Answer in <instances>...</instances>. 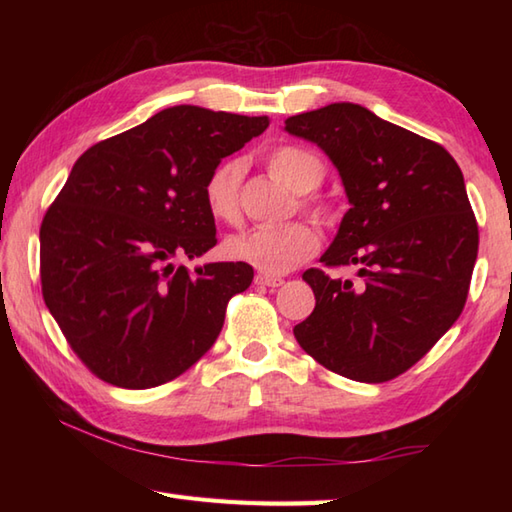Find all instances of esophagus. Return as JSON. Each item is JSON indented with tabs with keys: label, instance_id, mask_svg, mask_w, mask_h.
Masks as SVG:
<instances>
[{
	"label": "esophagus",
	"instance_id": "1",
	"mask_svg": "<svg viewBox=\"0 0 512 512\" xmlns=\"http://www.w3.org/2000/svg\"><path fill=\"white\" fill-rule=\"evenodd\" d=\"M255 284H259V286H268V288H279V286H284L286 281L281 279V277H275V275L259 273V275L255 277Z\"/></svg>",
	"mask_w": 512,
	"mask_h": 512
}]
</instances>
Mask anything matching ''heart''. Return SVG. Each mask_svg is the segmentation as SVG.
I'll use <instances>...</instances> for the list:
<instances>
[{"label": "heart", "mask_w": 512, "mask_h": 512, "mask_svg": "<svg viewBox=\"0 0 512 512\" xmlns=\"http://www.w3.org/2000/svg\"><path fill=\"white\" fill-rule=\"evenodd\" d=\"M270 176L295 193H310L325 178V165L319 154L297 145L275 147L266 156ZM244 167L239 160H224L204 182V204L217 222H239V184ZM303 204L328 220L330 204L306 198ZM319 248V233L306 222H290L279 228H253V231L228 237L226 253L235 262L250 264L266 275H281L306 262Z\"/></svg>", "instance_id": "1"}]
</instances>
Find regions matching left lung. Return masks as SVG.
Here are the masks:
<instances>
[{
  "label": "left lung",
  "mask_w": 512,
  "mask_h": 512,
  "mask_svg": "<svg viewBox=\"0 0 512 512\" xmlns=\"http://www.w3.org/2000/svg\"><path fill=\"white\" fill-rule=\"evenodd\" d=\"M286 132L319 145L350 200L325 268L303 273L314 310L295 339L314 361L358 383L407 372L458 321L480 233L464 176L447 149L356 103L290 116Z\"/></svg>",
  "instance_id": "8db88e82"
}]
</instances>
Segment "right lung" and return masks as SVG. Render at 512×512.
<instances>
[{
    "label": "right lung",
    "instance_id": "add662e5",
    "mask_svg": "<svg viewBox=\"0 0 512 512\" xmlns=\"http://www.w3.org/2000/svg\"><path fill=\"white\" fill-rule=\"evenodd\" d=\"M268 123L176 105L74 162L41 222V292L74 354L105 383L165 385L211 350L253 266L176 262L217 244L204 182Z\"/></svg>",
    "mask_w": 512,
    "mask_h": 512
}]
</instances>
